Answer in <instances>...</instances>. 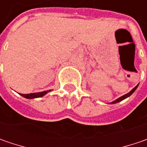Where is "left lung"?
Segmentation results:
<instances>
[{
    "label": "left lung",
    "instance_id": "1",
    "mask_svg": "<svg viewBox=\"0 0 147 147\" xmlns=\"http://www.w3.org/2000/svg\"><path fill=\"white\" fill-rule=\"evenodd\" d=\"M138 86H136L135 88H133V90H132V91H131L130 92H128V93L126 94V95H124V96H121V97L118 98V99H117V100H115L112 101V102H111L110 104H115V103H118V102L121 101V100H124V99H125V98H127V97H128V96H131V95H132V94H133V92H135V90L137 89V88H138Z\"/></svg>",
    "mask_w": 147,
    "mask_h": 147
}]
</instances>
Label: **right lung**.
Masks as SVG:
<instances>
[{
  "instance_id": "1",
  "label": "right lung",
  "mask_w": 147,
  "mask_h": 147,
  "mask_svg": "<svg viewBox=\"0 0 147 147\" xmlns=\"http://www.w3.org/2000/svg\"><path fill=\"white\" fill-rule=\"evenodd\" d=\"M51 92V90L49 91H44V92H37V93H30V94H20L22 96L25 97V98L28 99H32V98H37V97H42L44 95Z\"/></svg>"
}]
</instances>
